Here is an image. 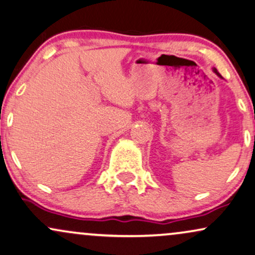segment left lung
<instances>
[{
  "label": "left lung",
  "instance_id": "8db88e82",
  "mask_svg": "<svg viewBox=\"0 0 255 255\" xmlns=\"http://www.w3.org/2000/svg\"><path fill=\"white\" fill-rule=\"evenodd\" d=\"M213 71H214V72H215V73H216V75H217V76H219V77H220V78H222V76H221V75H220V73H219V71H217V70L215 69V67H214V69H213Z\"/></svg>",
  "mask_w": 255,
  "mask_h": 255
}]
</instances>
